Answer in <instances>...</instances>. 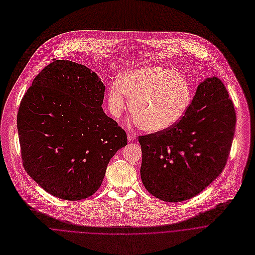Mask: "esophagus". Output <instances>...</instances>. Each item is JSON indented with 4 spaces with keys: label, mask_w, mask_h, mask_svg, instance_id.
<instances>
[{
    "label": "esophagus",
    "mask_w": 255,
    "mask_h": 255,
    "mask_svg": "<svg viewBox=\"0 0 255 255\" xmlns=\"http://www.w3.org/2000/svg\"><path fill=\"white\" fill-rule=\"evenodd\" d=\"M135 134L134 133H128V141H132V140H134L135 139Z\"/></svg>",
    "instance_id": "esophagus-1"
}]
</instances>
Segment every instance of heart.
I'll return each mask as SVG.
<instances>
[{
	"mask_svg": "<svg viewBox=\"0 0 255 255\" xmlns=\"http://www.w3.org/2000/svg\"><path fill=\"white\" fill-rule=\"evenodd\" d=\"M190 101L191 89L184 75L147 65L126 71L111 86L107 104L116 119H122L131 104L133 122L148 132H160L181 121Z\"/></svg>",
	"mask_w": 255,
	"mask_h": 255,
	"instance_id": "1",
	"label": "heart"
}]
</instances>
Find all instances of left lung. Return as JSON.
<instances>
[{"label":"left lung","mask_w":255,"mask_h":255,"mask_svg":"<svg viewBox=\"0 0 255 255\" xmlns=\"http://www.w3.org/2000/svg\"><path fill=\"white\" fill-rule=\"evenodd\" d=\"M235 125L233 103L222 81L215 76L201 81L178 124L138 137L145 189L166 202L201 193L223 171Z\"/></svg>","instance_id":"obj_1"}]
</instances>
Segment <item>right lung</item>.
I'll use <instances>...</instances> for the list:
<instances>
[{
  "mask_svg": "<svg viewBox=\"0 0 255 255\" xmlns=\"http://www.w3.org/2000/svg\"><path fill=\"white\" fill-rule=\"evenodd\" d=\"M106 86L88 67L55 60L33 80L17 127L23 165L46 192L77 201L93 195L127 133L103 108Z\"/></svg>",
  "mask_w": 255,
  "mask_h": 255,
  "instance_id": "add662e5",
  "label": "right lung"
}]
</instances>
